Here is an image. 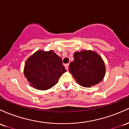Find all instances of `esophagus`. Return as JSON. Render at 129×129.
Wrapping results in <instances>:
<instances>
[{
    "instance_id": "obj_1",
    "label": "esophagus",
    "mask_w": 129,
    "mask_h": 129,
    "mask_svg": "<svg viewBox=\"0 0 129 129\" xmlns=\"http://www.w3.org/2000/svg\"><path fill=\"white\" fill-rule=\"evenodd\" d=\"M69 63H67V64H65V68H66V70H68V69H69Z\"/></svg>"
}]
</instances>
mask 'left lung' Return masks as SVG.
Instances as JSON below:
<instances>
[{"label": "left lung", "instance_id": "obj_1", "mask_svg": "<svg viewBox=\"0 0 129 129\" xmlns=\"http://www.w3.org/2000/svg\"><path fill=\"white\" fill-rule=\"evenodd\" d=\"M74 60L69 69L74 78L81 86L90 87L100 83L105 75V66L102 58L92 51H76Z\"/></svg>", "mask_w": 129, "mask_h": 129}]
</instances>
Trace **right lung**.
<instances>
[{"mask_svg":"<svg viewBox=\"0 0 129 129\" xmlns=\"http://www.w3.org/2000/svg\"><path fill=\"white\" fill-rule=\"evenodd\" d=\"M66 72L62 59L53 51L39 50L26 60L24 74L31 86L44 90L56 85Z\"/></svg>","mask_w":129,"mask_h":129,"instance_id":"add662e5","label":"right lung"}]
</instances>
